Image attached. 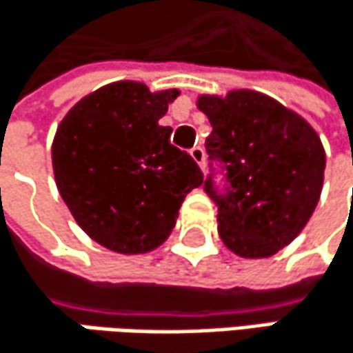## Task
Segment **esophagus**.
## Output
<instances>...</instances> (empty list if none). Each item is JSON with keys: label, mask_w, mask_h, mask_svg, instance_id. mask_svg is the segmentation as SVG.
<instances>
[{"label": "esophagus", "mask_w": 353, "mask_h": 353, "mask_svg": "<svg viewBox=\"0 0 353 353\" xmlns=\"http://www.w3.org/2000/svg\"><path fill=\"white\" fill-rule=\"evenodd\" d=\"M191 156H193V160L197 162L199 166L205 170V150L201 146H195V148H191Z\"/></svg>", "instance_id": "obj_1"}]
</instances>
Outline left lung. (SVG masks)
<instances>
[{"instance_id":"1","label":"left lung","mask_w":353,"mask_h":353,"mask_svg":"<svg viewBox=\"0 0 353 353\" xmlns=\"http://www.w3.org/2000/svg\"><path fill=\"white\" fill-rule=\"evenodd\" d=\"M213 128L205 140L211 174L203 189L217 205V232L242 258H268L292 242L313 215L323 187L325 150L294 111L256 91L201 95ZM218 162L226 187L214 185Z\"/></svg>"}]
</instances>
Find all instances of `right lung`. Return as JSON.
<instances>
[{
  "label": "right lung",
  "mask_w": 353,
  "mask_h": 353,
  "mask_svg": "<svg viewBox=\"0 0 353 353\" xmlns=\"http://www.w3.org/2000/svg\"><path fill=\"white\" fill-rule=\"evenodd\" d=\"M176 89L152 93L119 81L83 97L61 121L52 168L61 197L93 240L119 254L164 242L187 193L203 183L197 162L170 144L158 119Z\"/></svg>",
  "instance_id": "right-lung-1"
}]
</instances>
